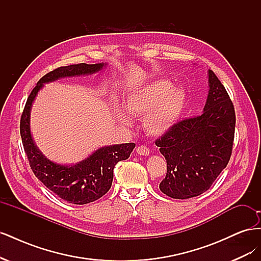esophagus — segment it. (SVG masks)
Returning a JSON list of instances; mask_svg holds the SVG:
<instances>
[{"label": "esophagus", "instance_id": "1", "mask_svg": "<svg viewBox=\"0 0 261 261\" xmlns=\"http://www.w3.org/2000/svg\"><path fill=\"white\" fill-rule=\"evenodd\" d=\"M136 151H137V153L140 154V155H148V154L150 153L149 148L146 147V146H144V145H143V146H138L137 149H136Z\"/></svg>", "mask_w": 261, "mask_h": 261}]
</instances>
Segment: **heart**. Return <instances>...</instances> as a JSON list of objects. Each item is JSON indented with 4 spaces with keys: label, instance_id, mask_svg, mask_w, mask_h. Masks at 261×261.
Listing matches in <instances>:
<instances>
[{
    "label": "heart",
    "instance_id": "heart-1",
    "mask_svg": "<svg viewBox=\"0 0 261 261\" xmlns=\"http://www.w3.org/2000/svg\"><path fill=\"white\" fill-rule=\"evenodd\" d=\"M186 106L184 90L172 87L165 80H158L133 92L124 108L129 115L144 116V127L150 135L161 136L171 130L183 114ZM118 120L128 125L129 118L118 113Z\"/></svg>",
    "mask_w": 261,
    "mask_h": 261
}]
</instances>
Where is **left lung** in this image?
I'll return each mask as SVG.
<instances>
[{
  "label": "left lung",
  "mask_w": 261,
  "mask_h": 261,
  "mask_svg": "<svg viewBox=\"0 0 261 261\" xmlns=\"http://www.w3.org/2000/svg\"><path fill=\"white\" fill-rule=\"evenodd\" d=\"M209 93L203 112L185 118L155 140L167 160L160 191L187 199L211 187L232 154L235 110L224 86L209 69Z\"/></svg>",
  "instance_id": "1"
}]
</instances>
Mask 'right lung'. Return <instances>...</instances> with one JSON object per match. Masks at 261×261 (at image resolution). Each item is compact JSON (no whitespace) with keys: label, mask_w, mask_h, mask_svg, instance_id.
Masks as SVG:
<instances>
[{"label":"right lung","mask_w":261,"mask_h":261,"mask_svg":"<svg viewBox=\"0 0 261 261\" xmlns=\"http://www.w3.org/2000/svg\"><path fill=\"white\" fill-rule=\"evenodd\" d=\"M103 64H74L62 66L45 74L30 92L20 117V136L29 165L36 177L61 199L74 204H85L98 200L111 188L113 170L117 162L128 159L135 144L102 147L89 158L75 165L54 163L39 151L30 134V108L44 83L62 77L93 74Z\"/></svg>","instance_id":"add662e5"}]
</instances>
